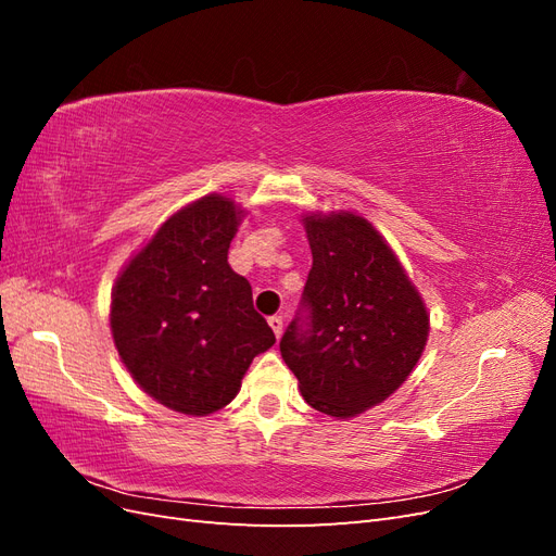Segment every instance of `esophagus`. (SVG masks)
Wrapping results in <instances>:
<instances>
[{"instance_id": "obj_1", "label": "esophagus", "mask_w": 556, "mask_h": 556, "mask_svg": "<svg viewBox=\"0 0 556 556\" xmlns=\"http://www.w3.org/2000/svg\"><path fill=\"white\" fill-rule=\"evenodd\" d=\"M282 323H285L282 315H271V317H268V325H271L276 339H280V336H282Z\"/></svg>"}]
</instances>
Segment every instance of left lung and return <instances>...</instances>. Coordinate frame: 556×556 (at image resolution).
Wrapping results in <instances>:
<instances>
[{"mask_svg": "<svg viewBox=\"0 0 556 556\" xmlns=\"http://www.w3.org/2000/svg\"><path fill=\"white\" fill-rule=\"evenodd\" d=\"M313 266L311 329L294 323L280 355L308 406L350 419L390 399L429 341V311L382 233L352 211L301 215Z\"/></svg>", "mask_w": 556, "mask_h": 556, "instance_id": "obj_1", "label": "left lung"}]
</instances>
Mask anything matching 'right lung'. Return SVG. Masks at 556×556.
I'll use <instances>...</instances> for the list:
<instances>
[{"instance_id": "1", "label": "right lung", "mask_w": 556, "mask_h": 556, "mask_svg": "<svg viewBox=\"0 0 556 556\" xmlns=\"http://www.w3.org/2000/svg\"><path fill=\"white\" fill-rule=\"evenodd\" d=\"M245 208L206 194L157 227L117 274L111 336L141 390L204 417L239 394L252 359L276 343L252 308L250 282L227 262Z\"/></svg>"}]
</instances>
